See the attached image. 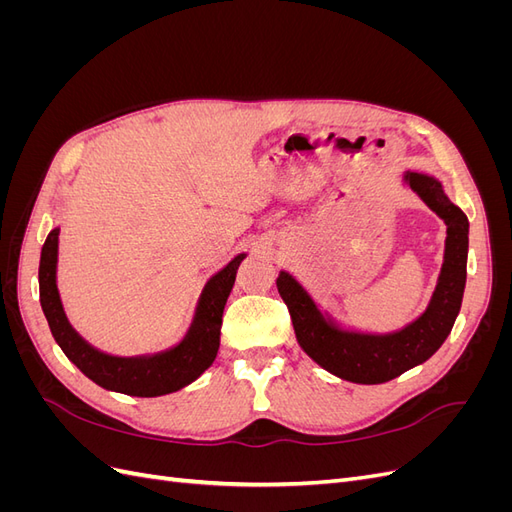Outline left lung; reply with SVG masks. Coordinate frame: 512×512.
<instances>
[{
    "instance_id": "1",
    "label": "left lung",
    "mask_w": 512,
    "mask_h": 512,
    "mask_svg": "<svg viewBox=\"0 0 512 512\" xmlns=\"http://www.w3.org/2000/svg\"><path fill=\"white\" fill-rule=\"evenodd\" d=\"M404 183L446 224L444 260L425 312L406 327L389 333L344 327L322 312L288 271L277 275V290L290 309L294 335L309 359L329 374L354 384H382L425 363L451 333L466 290L470 222L433 175L404 170Z\"/></svg>"
}]
</instances>
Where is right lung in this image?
Returning a JSON list of instances; mask_svg holds the SVG:
<instances>
[{
    "label": "right lung",
    "instance_id": "right-lung-1",
    "mask_svg": "<svg viewBox=\"0 0 512 512\" xmlns=\"http://www.w3.org/2000/svg\"><path fill=\"white\" fill-rule=\"evenodd\" d=\"M59 228H53L40 254V305L59 348L83 374L106 391L132 397H160L192 384L211 367L220 350L222 314L235 286L237 269L247 254H237L209 277L200 292L190 329L173 348L151 354L117 356L91 346L70 324L57 290Z\"/></svg>",
    "mask_w": 512,
    "mask_h": 512
}]
</instances>
